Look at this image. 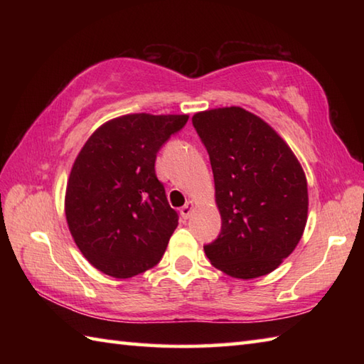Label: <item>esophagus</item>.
Wrapping results in <instances>:
<instances>
[{"mask_svg": "<svg viewBox=\"0 0 364 364\" xmlns=\"http://www.w3.org/2000/svg\"><path fill=\"white\" fill-rule=\"evenodd\" d=\"M192 211H194V203L192 202H188L186 205H184L181 210H180V214H181V218L183 219H189L191 218V214H192Z\"/></svg>", "mask_w": 364, "mask_h": 364, "instance_id": "esophagus-1", "label": "esophagus"}]
</instances>
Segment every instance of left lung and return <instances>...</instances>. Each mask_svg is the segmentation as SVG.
Here are the masks:
<instances>
[{
    "instance_id": "left-lung-1",
    "label": "left lung",
    "mask_w": 364,
    "mask_h": 364,
    "mask_svg": "<svg viewBox=\"0 0 364 364\" xmlns=\"http://www.w3.org/2000/svg\"><path fill=\"white\" fill-rule=\"evenodd\" d=\"M210 154L222 228L203 249L235 278L272 272L296 249L306 225V178L297 158L264 120L242 107L192 117Z\"/></svg>"
}]
</instances>
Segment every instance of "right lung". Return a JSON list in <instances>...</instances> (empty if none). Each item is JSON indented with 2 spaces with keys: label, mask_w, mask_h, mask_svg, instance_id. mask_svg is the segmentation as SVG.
I'll return each mask as SVG.
<instances>
[{
  "label": "right lung",
  "mask_w": 364,
  "mask_h": 364,
  "mask_svg": "<svg viewBox=\"0 0 364 364\" xmlns=\"http://www.w3.org/2000/svg\"><path fill=\"white\" fill-rule=\"evenodd\" d=\"M189 115L129 114L106 122L75 159L65 215L92 266L129 278L156 266L178 225L154 170L156 154Z\"/></svg>",
  "instance_id": "1"
}]
</instances>
